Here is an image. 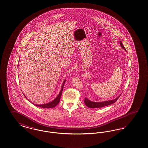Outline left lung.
I'll use <instances>...</instances> for the list:
<instances>
[{
	"label": "left lung",
	"instance_id": "8db88e82",
	"mask_svg": "<svg viewBox=\"0 0 148 148\" xmlns=\"http://www.w3.org/2000/svg\"><path fill=\"white\" fill-rule=\"evenodd\" d=\"M120 43L121 47L125 50H126L125 48L123 46V45L121 41H120ZM119 97H117V98L115 99H113V100L105 101H103V102H94V101H92L90 100L85 98L84 102L86 104V105L89 108H102V107H104V106H108L109 105L114 103L116 102V101L119 98Z\"/></svg>",
	"mask_w": 148,
	"mask_h": 148
}]
</instances>
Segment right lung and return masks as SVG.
Masks as SVG:
<instances>
[{
  "label": "right lung",
  "instance_id": "right-lung-1",
  "mask_svg": "<svg viewBox=\"0 0 148 148\" xmlns=\"http://www.w3.org/2000/svg\"><path fill=\"white\" fill-rule=\"evenodd\" d=\"M66 81V79H65L64 81L63 82V84H62V86L61 87V89L60 92L59 94V95L57 96V97L54 99L52 101L50 102L49 103H47V104H40V105H37V104H34L36 106H38L39 108H54L58 104H59V101H60V100L61 96V94H62V89H63V87H64V84H65V82ZM24 96H25L24 95ZM26 98V97L25 96Z\"/></svg>",
  "mask_w": 148,
  "mask_h": 148
}]
</instances>
